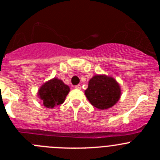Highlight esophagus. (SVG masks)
Listing matches in <instances>:
<instances>
[{
	"label": "esophagus",
	"mask_w": 160,
	"mask_h": 160,
	"mask_svg": "<svg viewBox=\"0 0 160 160\" xmlns=\"http://www.w3.org/2000/svg\"><path fill=\"white\" fill-rule=\"evenodd\" d=\"M75 88L77 90H80L81 89V85H80V84L77 85V86H75Z\"/></svg>",
	"instance_id": "34e87169"
}]
</instances>
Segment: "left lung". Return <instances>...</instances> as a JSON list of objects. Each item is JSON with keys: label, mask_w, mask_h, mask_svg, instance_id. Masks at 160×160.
I'll return each mask as SVG.
<instances>
[{"label": "left lung", "mask_w": 160, "mask_h": 160, "mask_svg": "<svg viewBox=\"0 0 160 160\" xmlns=\"http://www.w3.org/2000/svg\"><path fill=\"white\" fill-rule=\"evenodd\" d=\"M121 88L113 77L95 75L88 83L85 95L90 104L100 110L113 107L120 99Z\"/></svg>", "instance_id": "left-lung-1"}]
</instances>
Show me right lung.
Wrapping results in <instances>:
<instances>
[{"mask_svg": "<svg viewBox=\"0 0 160 160\" xmlns=\"http://www.w3.org/2000/svg\"><path fill=\"white\" fill-rule=\"evenodd\" d=\"M70 92V88L61 80L53 78L43 83L39 88L38 96L43 101V105L48 108L62 104Z\"/></svg>", "mask_w": 160, "mask_h": 160, "instance_id": "right-lung-1", "label": "right lung"}]
</instances>
